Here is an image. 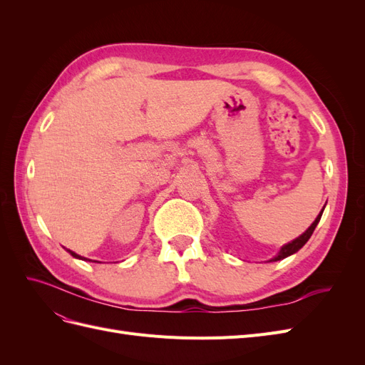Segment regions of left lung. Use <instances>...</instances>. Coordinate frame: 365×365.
Segmentation results:
<instances>
[{
  "instance_id": "obj_1",
  "label": "left lung",
  "mask_w": 365,
  "mask_h": 365,
  "mask_svg": "<svg viewBox=\"0 0 365 365\" xmlns=\"http://www.w3.org/2000/svg\"><path fill=\"white\" fill-rule=\"evenodd\" d=\"M326 207V205H324ZM324 207H323V210L322 212L318 213V216H317V219L314 220L312 222V225L309 227L304 233L302 235V236H298L297 239H294V240H291V242H288V244L286 245H283L282 248H280V251L275 254V256L269 260V262H277V260H282V259H286V257H289V256H292L294 252H297L298 250H300L306 242L311 239V236H312V233H314V230H315V227L318 225V222H319V219H322V215H323V212H324Z\"/></svg>"
}]
</instances>
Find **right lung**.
I'll return each mask as SVG.
<instances>
[{
	"instance_id": "1",
	"label": "right lung",
	"mask_w": 365,
	"mask_h": 365,
	"mask_svg": "<svg viewBox=\"0 0 365 365\" xmlns=\"http://www.w3.org/2000/svg\"><path fill=\"white\" fill-rule=\"evenodd\" d=\"M70 254H71V256L74 257V259H81V260H85V262H96V260H91V259H86V257H82V256H79V254H76L74 251H71V250H67ZM98 263H101V262H98Z\"/></svg>"
}]
</instances>
